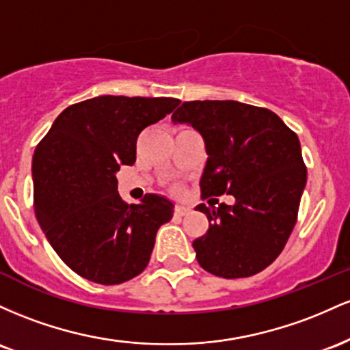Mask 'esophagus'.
I'll return each mask as SVG.
<instances>
[{"instance_id": "obj_1", "label": "esophagus", "mask_w": 350, "mask_h": 350, "mask_svg": "<svg viewBox=\"0 0 350 350\" xmlns=\"http://www.w3.org/2000/svg\"><path fill=\"white\" fill-rule=\"evenodd\" d=\"M190 208H187V206H180V205H176L175 206V215L176 217H185V215H188L190 213Z\"/></svg>"}]
</instances>
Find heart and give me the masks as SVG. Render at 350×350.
I'll return each mask as SVG.
<instances>
[{
  "label": "heart",
  "mask_w": 350,
  "mask_h": 350,
  "mask_svg": "<svg viewBox=\"0 0 350 350\" xmlns=\"http://www.w3.org/2000/svg\"><path fill=\"white\" fill-rule=\"evenodd\" d=\"M174 191H180V187L175 185V187H174Z\"/></svg>",
  "instance_id": "1"
}]
</instances>
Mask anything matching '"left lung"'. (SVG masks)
I'll list each match as a JSON object with an SVG mask.
<instances>
[{
    "mask_svg": "<svg viewBox=\"0 0 350 350\" xmlns=\"http://www.w3.org/2000/svg\"><path fill=\"white\" fill-rule=\"evenodd\" d=\"M172 120L190 124L205 140L202 198L237 200L233 206H196L210 221L193 241L200 266L226 280L268 268L296 225L308 178L296 132L269 109L237 100L183 102Z\"/></svg>",
    "mask_w": 350,
    "mask_h": 350,
    "instance_id": "1",
    "label": "left lung"
}]
</instances>
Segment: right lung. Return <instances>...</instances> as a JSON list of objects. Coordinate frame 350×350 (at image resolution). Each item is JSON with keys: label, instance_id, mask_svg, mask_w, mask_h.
<instances>
[{"label": "right lung", "instance_id": "right-lung-1", "mask_svg": "<svg viewBox=\"0 0 350 350\" xmlns=\"http://www.w3.org/2000/svg\"><path fill=\"white\" fill-rule=\"evenodd\" d=\"M178 104L174 97H94L64 109L38 144L34 213L57 256L85 280L120 284L147 268L174 203L147 193L129 205L116 174L135 163L140 132Z\"/></svg>", "mask_w": 350, "mask_h": 350}]
</instances>
